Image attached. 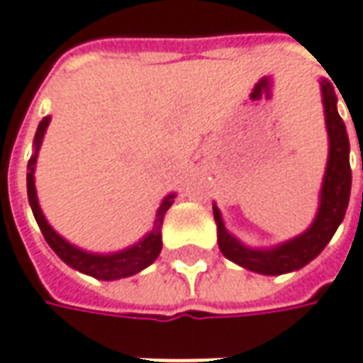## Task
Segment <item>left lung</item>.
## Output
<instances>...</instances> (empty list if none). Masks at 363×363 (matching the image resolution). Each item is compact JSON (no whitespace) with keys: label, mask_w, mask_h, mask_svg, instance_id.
<instances>
[{"label":"left lung","mask_w":363,"mask_h":363,"mask_svg":"<svg viewBox=\"0 0 363 363\" xmlns=\"http://www.w3.org/2000/svg\"><path fill=\"white\" fill-rule=\"evenodd\" d=\"M320 86H323L324 116H326L330 149H328V164L324 173L323 190H320V206H318L313 225L301 235L281 245H275L271 250H250L225 230L222 214L214 204L220 252L230 261L261 275H283V273L301 269L306 263H311L326 247V243L330 242L348 208L350 189H352L348 133H346V125L342 121L340 113L336 110L338 98L334 94V88L328 80H323Z\"/></svg>","instance_id":"left-lung-1"}]
</instances>
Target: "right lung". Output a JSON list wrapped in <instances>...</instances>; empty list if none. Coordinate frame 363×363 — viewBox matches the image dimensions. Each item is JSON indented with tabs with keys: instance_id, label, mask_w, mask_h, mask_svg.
Segmentation results:
<instances>
[{
	"instance_id": "obj_1",
	"label": "right lung",
	"mask_w": 363,
	"mask_h": 363,
	"mask_svg": "<svg viewBox=\"0 0 363 363\" xmlns=\"http://www.w3.org/2000/svg\"><path fill=\"white\" fill-rule=\"evenodd\" d=\"M50 118H43V121L37 128V133H35V153L29 159L27 163V194H29V204H31L33 216L39 224L40 232L45 235V240L52 247V252L57 253L60 259L65 261L67 265L74 267L76 271L80 273H86L90 277L102 279V281H113V279L129 277V275H135L141 269H145L147 265H151L153 261L159 257L161 253V247H163V242H161V225H163L164 212L171 208L173 204L174 194H169L167 199L161 202V206L157 210V218L153 222V230L135 245H131L128 250L118 253H108V255H98V253H88L78 250L76 245L68 243L65 238L52 230L49 225V222L45 220L43 212H40L39 200H37V190H35V163H37V153H39V147L43 143V135H45V129L49 128Z\"/></svg>"
}]
</instances>
